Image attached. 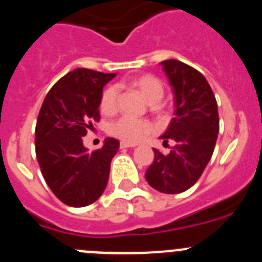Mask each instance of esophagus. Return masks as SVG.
<instances>
[{
    "label": "esophagus",
    "mask_w": 262,
    "mask_h": 262,
    "mask_svg": "<svg viewBox=\"0 0 262 262\" xmlns=\"http://www.w3.org/2000/svg\"><path fill=\"white\" fill-rule=\"evenodd\" d=\"M136 144L134 143H127V142H120V148H131V147H135Z\"/></svg>",
    "instance_id": "34e87169"
}]
</instances>
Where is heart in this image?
I'll return each mask as SVG.
<instances>
[{
  "label": "heart",
  "instance_id": "b5f03b06",
  "mask_svg": "<svg viewBox=\"0 0 262 262\" xmlns=\"http://www.w3.org/2000/svg\"><path fill=\"white\" fill-rule=\"evenodd\" d=\"M128 84L143 94L147 101L151 103L157 102L163 98V82L152 75H140L129 78ZM118 105V88L108 86L103 90L101 96L99 107L103 114H111L117 110ZM108 133L115 138L122 139L123 142L136 143L151 133V124L145 120L136 119L131 117H122L108 127Z\"/></svg>",
  "mask_w": 262,
  "mask_h": 262
}]
</instances>
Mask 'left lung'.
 <instances>
[{"instance_id": "8db88e82", "label": "left lung", "mask_w": 262, "mask_h": 262, "mask_svg": "<svg viewBox=\"0 0 262 262\" xmlns=\"http://www.w3.org/2000/svg\"><path fill=\"white\" fill-rule=\"evenodd\" d=\"M174 94V118L160 136L174 142L168 155L154 149V163L145 180L154 189L178 194L190 189L202 176L214 152L219 133L217 103L205 76L178 60L160 62Z\"/></svg>"}]
</instances>
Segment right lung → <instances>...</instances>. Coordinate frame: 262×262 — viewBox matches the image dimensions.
Wrapping results in <instances>:
<instances>
[{
    "mask_svg": "<svg viewBox=\"0 0 262 262\" xmlns=\"http://www.w3.org/2000/svg\"><path fill=\"white\" fill-rule=\"evenodd\" d=\"M115 73L86 68L69 72L46 96L35 128V152L41 174L66 205L84 207L105 191L110 164L119 142L106 138L102 148L89 152L82 136L99 120L103 86Z\"/></svg>",
    "mask_w": 262,
    "mask_h": 262,
    "instance_id": "1",
    "label": "right lung"
}]
</instances>
